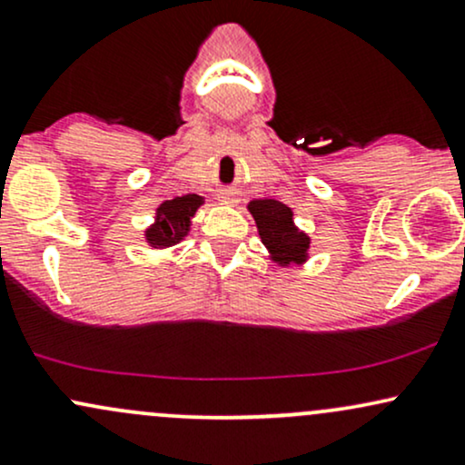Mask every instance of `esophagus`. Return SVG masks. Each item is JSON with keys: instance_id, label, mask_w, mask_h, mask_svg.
Here are the masks:
<instances>
[{"instance_id": "esophagus-1", "label": "esophagus", "mask_w": 465, "mask_h": 465, "mask_svg": "<svg viewBox=\"0 0 465 465\" xmlns=\"http://www.w3.org/2000/svg\"><path fill=\"white\" fill-rule=\"evenodd\" d=\"M218 201H221L223 205H236L238 196H236V192H223V194L218 196Z\"/></svg>"}]
</instances>
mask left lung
Segmentation results:
<instances>
[{"instance_id":"left-lung-1","label":"left lung","mask_w":465,"mask_h":465,"mask_svg":"<svg viewBox=\"0 0 465 465\" xmlns=\"http://www.w3.org/2000/svg\"><path fill=\"white\" fill-rule=\"evenodd\" d=\"M251 216L255 218L260 238L264 247L280 264L303 262L311 238L292 225V212L284 203L273 199H260L249 203Z\"/></svg>"}]
</instances>
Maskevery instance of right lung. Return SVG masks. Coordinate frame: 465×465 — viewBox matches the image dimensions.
<instances>
[{"label": "right lung", "mask_w": 465, "mask_h": 465, "mask_svg": "<svg viewBox=\"0 0 465 465\" xmlns=\"http://www.w3.org/2000/svg\"><path fill=\"white\" fill-rule=\"evenodd\" d=\"M203 205L199 194H185L162 203L157 207L154 225L146 232V240L153 247H173L188 233L190 218Z\"/></svg>", "instance_id": "1"}]
</instances>
